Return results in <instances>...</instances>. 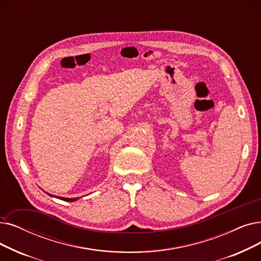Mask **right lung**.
<instances>
[{
  "label": "right lung",
  "mask_w": 261,
  "mask_h": 261,
  "mask_svg": "<svg viewBox=\"0 0 261 261\" xmlns=\"http://www.w3.org/2000/svg\"><path fill=\"white\" fill-rule=\"evenodd\" d=\"M47 194H49V193H47ZM50 196H53V197H58V198H60V199H62V200H65V201H75L76 199H77V197L76 198H67V197H59V196H54V195H51V194H49Z\"/></svg>",
  "instance_id": "right-lung-1"
}]
</instances>
